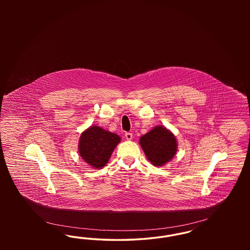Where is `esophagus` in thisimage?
<instances>
[{"instance_id": "34e87169", "label": "esophagus", "mask_w": 250, "mask_h": 250, "mask_svg": "<svg viewBox=\"0 0 250 250\" xmlns=\"http://www.w3.org/2000/svg\"><path fill=\"white\" fill-rule=\"evenodd\" d=\"M125 136L126 138V140H128V141H130V140H132V138H133V135H132V133H130V132H126L125 134Z\"/></svg>"}]
</instances>
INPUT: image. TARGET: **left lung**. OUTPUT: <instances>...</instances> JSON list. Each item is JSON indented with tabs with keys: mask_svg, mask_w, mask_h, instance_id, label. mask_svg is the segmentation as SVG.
Wrapping results in <instances>:
<instances>
[{
	"mask_svg": "<svg viewBox=\"0 0 250 250\" xmlns=\"http://www.w3.org/2000/svg\"><path fill=\"white\" fill-rule=\"evenodd\" d=\"M140 144L148 160L155 166L164 165L177 152L175 137L163 126H155L143 135L140 139Z\"/></svg>",
	"mask_w": 250,
	"mask_h": 250,
	"instance_id": "obj_1",
	"label": "left lung"
}]
</instances>
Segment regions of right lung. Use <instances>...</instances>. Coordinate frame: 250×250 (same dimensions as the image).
<instances>
[{"mask_svg": "<svg viewBox=\"0 0 250 250\" xmlns=\"http://www.w3.org/2000/svg\"><path fill=\"white\" fill-rule=\"evenodd\" d=\"M119 136L98 126L84 131L79 143L80 155L89 165L100 168L107 164L111 153L120 143Z\"/></svg>", "mask_w": 250, "mask_h": 250, "instance_id": "obj_1", "label": "right lung"}]
</instances>
